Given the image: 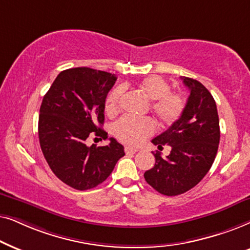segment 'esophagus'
Instances as JSON below:
<instances>
[{
    "label": "esophagus",
    "mask_w": 250,
    "mask_h": 250,
    "mask_svg": "<svg viewBox=\"0 0 250 250\" xmlns=\"http://www.w3.org/2000/svg\"><path fill=\"white\" fill-rule=\"evenodd\" d=\"M125 152L127 153V154H135L136 152H138V148L131 147V146H125Z\"/></svg>",
    "instance_id": "1"
}]
</instances>
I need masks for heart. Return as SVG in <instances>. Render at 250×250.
I'll return each mask as SVG.
<instances>
[{
    "mask_svg": "<svg viewBox=\"0 0 250 250\" xmlns=\"http://www.w3.org/2000/svg\"><path fill=\"white\" fill-rule=\"evenodd\" d=\"M139 89L151 103V109L156 119L164 125H172L182 118L185 109V99L179 92L170 91V84L164 78L151 75L139 82ZM122 88L113 89L105 102V111L113 114L119 107ZM113 132L119 139L128 144H138L154 132V123L151 119H136L125 116L113 127Z\"/></svg>",
    "mask_w": 250,
    "mask_h": 250,
    "instance_id": "b5f03b06",
    "label": "heart"
}]
</instances>
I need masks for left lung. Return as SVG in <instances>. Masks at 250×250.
I'll return each instance as SVG.
<instances>
[{"label": "left lung", "instance_id": "1", "mask_svg": "<svg viewBox=\"0 0 250 250\" xmlns=\"http://www.w3.org/2000/svg\"><path fill=\"white\" fill-rule=\"evenodd\" d=\"M189 90L184 113L175 125L152 143L162 151L171 147L166 156L156 151L155 165L145 171L147 184L161 194L174 197L194 188L211 168L219 144V119L215 99L197 80L181 76Z\"/></svg>", "mask_w": 250, "mask_h": 250}]
</instances>
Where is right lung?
Masks as SVG:
<instances>
[{
    "instance_id": "1",
    "label": "right lung",
    "mask_w": 250,
    "mask_h": 250,
    "mask_svg": "<svg viewBox=\"0 0 250 250\" xmlns=\"http://www.w3.org/2000/svg\"><path fill=\"white\" fill-rule=\"evenodd\" d=\"M115 81V74L94 68L65 69L43 97L39 116L42 153L53 174L79 191L102 184L125 155L114 138L106 146L85 143L91 136L108 138L102 125L106 97Z\"/></svg>"
}]
</instances>
